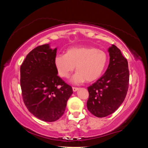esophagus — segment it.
I'll use <instances>...</instances> for the list:
<instances>
[{"label":"esophagus","instance_id":"obj_1","mask_svg":"<svg viewBox=\"0 0 148 148\" xmlns=\"http://www.w3.org/2000/svg\"><path fill=\"white\" fill-rule=\"evenodd\" d=\"M78 89H79V88H77V87H72V90H73L74 92L77 91Z\"/></svg>","mask_w":148,"mask_h":148}]
</instances>
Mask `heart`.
<instances>
[{
  "instance_id": "1",
  "label": "heart",
  "mask_w": 148,
  "mask_h": 148,
  "mask_svg": "<svg viewBox=\"0 0 148 148\" xmlns=\"http://www.w3.org/2000/svg\"><path fill=\"white\" fill-rule=\"evenodd\" d=\"M108 62V56L103 50L86 46L71 47L65 54H58L54 58L55 67L62 77H69L76 66L77 72L71 79L74 84L99 79L104 73Z\"/></svg>"
}]
</instances>
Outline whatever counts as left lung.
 <instances>
[{
    "mask_svg": "<svg viewBox=\"0 0 148 148\" xmlns=\"http://www.w3.org/2000/svg\"><path fill=\"white\" fill-rule=\"evenodd\" d=\"M108 51L110 62L106 71L87 88L89 94L87 109L97 117H106L117 110L123 102L129 88L127 60L114 44Z\"/></svg>",
    "mask_w": 148,
    "mask_h": 148,
    "instance_id": "8db88e82",
    "label": "left lung"
}]
</instances>
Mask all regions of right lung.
Here are the masks:
<instances>
[{"label":"right lung","instance_id":"add662e5","mask_svg":"<svg viewBox=\"0 0 148 148\" xmlns=\"http://www.w3.org/2000/svg\"><path fill=\"white\" fill-rule=\"evenodd\" d=\"M57 49L49 44L36 47L20 68L24 103L32 115L46 122L56 121L63 115L73 93L72 87L57 76L54 65Z\"/></svg>","mask_w":148,"mask_h":148}]
</instances>
